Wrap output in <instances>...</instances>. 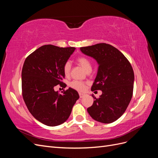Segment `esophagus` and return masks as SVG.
Returning a JSON list of instances; mask_svg holds the SVG:
<instances>
[{
  "mask_svg": "<svg viewBox=\"0 0 158 158\" xmlns=\"http://www.w3.org/2000/svg\"><path fill=\"white\" fill-rule=\"evenodd\" d=\"M79 95H80V98H83L84 97H85L86 94H84V93H79Z\"/></svg>",
  "mask_w": 158,
  "mask_h": 158,
  "instance_id": "obj_1",
  "label": "esophagus"
}]
</instances>
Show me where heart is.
<instances>
[{
	"instance_id": "b5f03b06",
	"label": "heart",
	"mask_w": 158,
	"mask_h": 158,
	"mask_svg": "<svg viewBox=\"0 0 158 158\" xmlns=\"http://www.w3.org/2000/svg\"><path fill=\"white\" fill-rule=\"evenodd\" d=\"M76 62H77V63L85 72H86V73L92 71V64H91V62L89 61V60L87 59L86 57L79 56L78 58L76 59ZM70 70H71V64L70 63V62H66L63 66L64 74L66 76H69L70 75ZM70 86L78 91H82L85 88V85L83 83L78 82V81H76V80L73 81V82L70 84Z\"/></svg>"
}]
</instances>
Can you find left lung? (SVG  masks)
<instances>
[{"mask_svg":"<svg viewBox=\"0 0 158 158\" xmlns=\"http://www.w3.org/2000/svg\"><path fill=\"white\" fill-rule=\"evenodd\" d=\"M84 55L98 64L92 91L102 90L99 98L94 95V103L87 109L94 120L111 123L125 113L132 97L135 74L129 61L121 51L106 44L80 47Z\"/></svg>","mask_w":158,"mask_h":158,"instance_id":"left-lung-1","label":"left lung"}]
</instances>
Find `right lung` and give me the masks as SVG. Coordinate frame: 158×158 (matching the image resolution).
Instances as JSON below:
<instances>
[{
    "label": "right lung",
    "mask_w": 158,
    "mask_h": 158,
    "mask_svg": "<svg viewBox=\"0 0 158 158\" xmlns=\"http://www.w3.org/2000/svg\"><path fill=\"white\" fill-rule=\"evenodd\" d=\"M74 47L45 45L26 59L22 71V95L26 106L35 119L49 127L58 126L69 118L79 99L76 90L69 88L63 94L55 91L64 78V64L73 53Z\"/></svg>",
    "instance_id": "add662e5"
}]
</instances>
